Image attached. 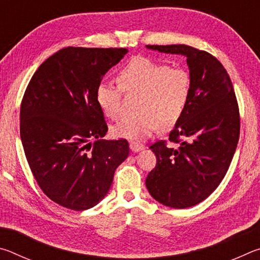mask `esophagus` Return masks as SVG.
<instances>
[{
    "label": "esophagus",
    "mask_w": 260,
    "mask_h": 260,
    "mask_svg": "<svg viewBox=\"0 0 260 260\" xmlns=\"http://www.w3.org/2000/svg\"><path fill=\"white\" fill-rule=\"evenodd\" d=\"M129 148H131L132 151L138 152V151H140V150H142V149H143V144H141V143H139V142H131V143H129Z\"/></svg>",
    "instance_id": "34e87169"
}]
</instances>
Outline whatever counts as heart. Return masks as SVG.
I'll return each instance as SVG.
<instances>
[{
    "label": "heart",
    "instance_id": "1",
    "mask_svg": "<svg viewBox=\"0 0 260 260\" xmlns=\"http://www.w3.org/2000/svg\"><path fill=\"white\" fill-rule=\"evenodd\" d=\"M117 81L119 86L102 81L96 87V103L104 116L112 119L119 116L122 91L140 95L138 116L124 118L112 127L118 138L141 139L159 126L172 128L188 107L191 80L184 69L136 56L118 71Z\"/></svg>",
    "mask_w": 260,
    "mask_h": 260
}]
</instances>
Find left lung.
I'll list each match as a JSON object with an SVG mask.
<instances>
[{
  "label": "left lung",
  "mask_w": 260,
  "mask_h": 260,
  "mask_svg": "<svg viewBox=\"0 0 260 260\" xmlns=\"http://www.w3.org/2000/svg\"><path fill=\"white\" fill-rule=\"evenodd\" d=\"M187 57L191 91L188 107L170 141L150 146L157 164L146 180L150 195L162 205L186 209L209 197L225 178L240 136L234 88L222 64L209 52L186 45L147 46Z\"/></svg>",
  "instance_id": "obj_1"
}]
</instances>
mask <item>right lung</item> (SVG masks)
Listing matches in <instances>:
<instances>
[{"mask_svg": "<svg viewBox=\"0 0 260 260\" xmlns=\"http://www.w3.org/2000/svg\"><path fill=\"white\" fill-rule=\"evenodd\" d=\"M126 48L68 47L46 59L26 88L20 139L42 191L55 203L82 211L104 199L114 171L129 153L108 132L96 87Z\"/></svg>", "mask_w": 260, "mask_h": 260, "instance_id": "obj_1", "label": "right lung"}]
</instances>
